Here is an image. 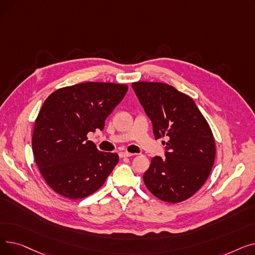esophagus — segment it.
I'll list each match as a JSON object with an SVG mask.
<instances>
[{"label":"esophagus","instance_id":"1","mask_svg":"<svg viewBox=\"0 0 255 255\" xmlns=\"http://www.w3.org/2000/svg\"><path fill=\"white\" fill-rule=\"evenodd\" d=\"M119 155H120L121 158H126V157H131V156H133V154L128 153V152H120Z\"/></svg>","mask_w":255,"mask_h":255}]
</instances>
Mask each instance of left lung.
<instances>
[{
  "mask_svg": "<svg viewBox=\"0 0 255 255\" xmlns=\"http://www.w3.org/2000/svg\"><path fill=\"white\" fill-rule=\"evenodd\" d=\"M132 89L153 124L155 138L165 137V158L155 156L143 182L163 202L181 203L207 181L215 160V140L192 98L162 83L137 82Z\"/></svg>",
  "mask_w": 255,
  "mask_h": 255,
  "instance_id": "obj_1",
  "label": "left lung"
}]
</instances>
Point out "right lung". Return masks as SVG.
Segmentation results:
<instances>
[{
	"instance_id": "obj_1",
	"label": "right lung",
	"mask_w": 255,
	"mask_h": 255,
	"mask_svg": "<svg viewBox=\"0 0 255 255\" xmlns=\"http://www.w3.org/2000/svg\"><path fill=\"white\" fill-rule=\"evenodd\" d=\"M127 91L126 85L90 82L59 89L44 101L35 122L32 148L35 162L53 191L78 199L104 184L119 155L98 151L87 135L103 130L105 119Z\"/></svg>"
}]
</instances>
